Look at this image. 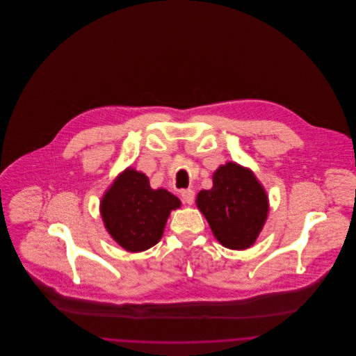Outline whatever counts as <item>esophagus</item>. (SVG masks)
<instances>
[{
  "instance_id": "34e87169",
  "label": "esophagus",
  "mask_w": 356,
  "mask_h": 356,
  "mask_svg": "<svg viewBox=\"0 0 356 356\" xmlns=\"http://www.w3.org/2000/svg\"><path fill=\"white\" fill-rule=\"evenodd\" d=\"M181 197L185 203L188 204H192L193 203V199H195V191L193 189H185L181 192Z\"/></svg>"
}]
</instances>
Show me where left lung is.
<instances>
[{"mask_svg": "<svg viewBox=\"0 0 356 356\" xmlns=\"http://www.w3.org/2000/svg\"><path fill=\"white\" fill-rule=\"evenodd\" d=\"M196 206L218 241L230 250L250 248L268 218V196L251 170L236 163L213 174V188L200 191Z\"/></svg>", "mask_w": 356, "mask_h": 356, "instance_id": "8db88e82", "label": "left lung"}]
</instances>
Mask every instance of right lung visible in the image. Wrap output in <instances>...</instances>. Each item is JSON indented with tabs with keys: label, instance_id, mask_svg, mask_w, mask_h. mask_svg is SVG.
Masks as SVG:
<instances>
[{
	"label": "right lung",
	"instance_id": "add662e5",
	"mask_svg": "<svg viewBox=\"0 0 356 356\" xmlns=\"http://www.w3.org/2000/svg\"><path fill=\"white\" fill-rule=\"evenodd\" d=\"M179 206L175 195L152 189L143 172L127 168L105 192L101 215L105 229L122 248L140 252L160 241L171 210Z\"/></svg>",
	"mask_w": 356,
	"mask_h": 356
}]
</instances>
